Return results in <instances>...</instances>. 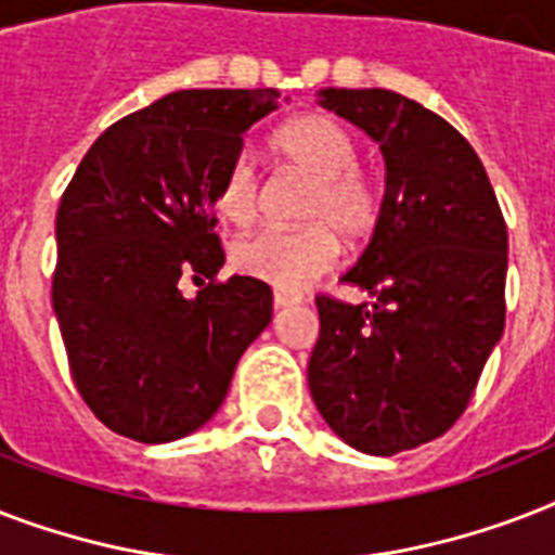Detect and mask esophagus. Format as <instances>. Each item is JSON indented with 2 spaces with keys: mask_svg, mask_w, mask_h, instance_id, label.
Segmentation results:
<instances>
[{
  "mask_svg": "<svg viewBox=\"0 0 555 555\" xmlns=\"http://www.w3.org/2000/svg\"><path fill=\"white\" fill-rule=\"evenodd\" d=\"M299 302H302V296L299 294H287V291H276V294H273V305H276V308H291V305Z\"/></svg>",
  "mask_w": 555,
  "mask_h": 555,
  "instance_id": "obj_1",
  "label": "esophagus"
}]
</instances>
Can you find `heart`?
Masks as SVG:
<instances>
[{
    "label": "heart",
    "mask_w": 555,
    "mask_h": 555,
    "mask_svg": "<svg viewBox=\"0 0 555 555\" xmlns=\"http://www.w3.org/2000/svg\"><path fill=\"white\" fill-rule=\"evenodd\" d=\"M279 160L311 176L299 218L305 224L282 230L264 227L238 238L233 264L244 276L261 279L279 291H299L334 264L339 235L363 238L379 212V192L365 172L354 167V138L331 117L302 115L270 134ZM259 207V178L250 160L233 158L216 184L218 216L230 224H247Z\"/></svg>",
    "instance_id": "b5f03b06"
}]
</instances>
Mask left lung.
Segmentation results:
<instances>
[{"label":"left lung","instance_id":"1","mask_svg":"<svg viewBox=\"0 0 555 555\" xmlns=\"http://www.w3.org/2000/svg\"><path fill=\"white\" fill-rule=\"evenodd\" d=\"M320 106L377 143L386 192L343 282L374 302L317 296L308 386L348 447L397 455L440 438L504 334L507 224L455 126L388 89H322Z\"/></svg>","mask_w":555,"mask_h":555}]
</instances>
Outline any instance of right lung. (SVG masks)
Listing matches in <instances>:
<instances>
[{
    "label": "right lung",
    "instance_id": "obj_1",
    "mask_svg": "<svg viewBox=\"0 0 555 555\" xmlns=\"http://www.w3.org/2000/svg\"><path fill=\"white\" fill-rule=\"evenodd\" d=\"M273 108L276 89L172 91L108 126L65 186L54 313L74 386L124 438L201 429L273 317L264 282H216L224 250L212 233L218 178ZM181 275L202 279L192 300Z\"/></svg>",
    "mask_w": 555,
    "mask_h": 555
}]
</instances>
